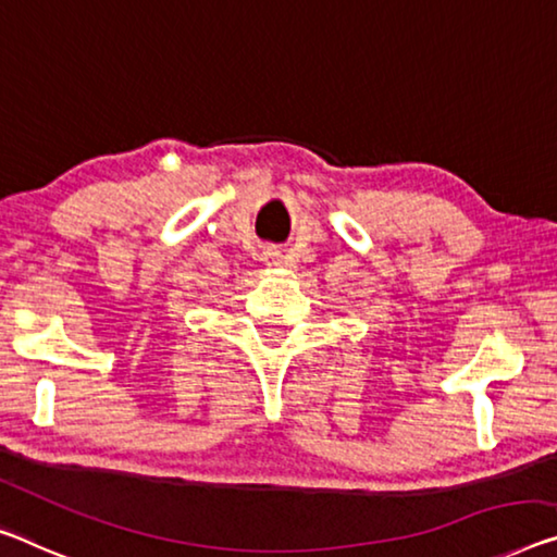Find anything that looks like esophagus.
<instances>
[{
  "instance_id": "1",
  "label": "esophagus",
  "mask_w": 557,
  "mask_h": 557,
  "mask_svg": "<svg viewBox=\"0 0 557 557\" xmlns=\"http://www.w3.org/2000/svg\"><path fill=\"white\" fill-rule=\"evenodd\" d=\"M263 261H267L269 267H273V263H281V251L276 249V246H269V249H263Z\"/></svg>"
}]
</instances>
